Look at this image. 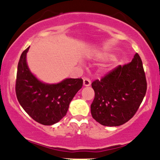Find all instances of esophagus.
<instances>
[{
	"mask_svg": "<svg viewBox=\"0 0 160 160\" xmlns=\"http://www.w3.org/2000/svg\"><path fill=\"white\" fill-rule=\"evenodd\" d=\"M83 85L85 86H89L91 85V80L89 78H84Z\"/></svg>",
	"mask_w": 160,
	"mask_h": 160,
	"instance_id": "34e87169",
	"label": "esophagus"
}]
</instances>
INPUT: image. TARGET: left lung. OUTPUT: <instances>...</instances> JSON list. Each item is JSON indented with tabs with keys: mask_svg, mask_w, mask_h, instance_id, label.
<instances>
[{
	"mask_svg": "<svg viewBox=\"0 0 160 160\" xmlns=\"http://www.w3.org/2000/svg\"><path fill=\"white\" fill-rule=\"evenodd\" d=\"M93 119L106 126H118L135 114L147 91L142 61L136 53L131 62L115 68L102 80L92 82Z\"/></svg>",
	"mask_w": 160,
	"mask_h": 160,
	"instance_id": "8db88e82",
	"label": "left lung"
}]
</instances>
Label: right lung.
<instances>
[{"instance_id":"right-lung-1","label":"right lung","mask_w":160,"mask_h":160,"mask_svg":"<svg viewBox=\"0 0 160 160\" xmlns=\"http://www.w3.org/2000/svg\"><path fill=\"white\" fill-rule=\"evenodd\" d=\"M24 50L18 64L16 94L20 105L31 117L42 125L51 126L67 113L70 102L82 86L81 78H67L56 84L41 82L31 72Z\"/></svg>"}]
</instances>
